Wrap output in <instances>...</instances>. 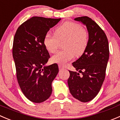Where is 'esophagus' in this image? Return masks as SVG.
<instances>
[{
  "label": "esophagus",
  "mask_w": 120,
  "mask_h": 120,
  "mask_svg": "<svg viewBox=\"0 0 120 120\" xmlns=\"http://www.w3.org/2000/svg\"><path fill=\"white\" fill-rule=\"evenodd\" d=\"M59 69H60V70H62V69H63V68H64V67H63V66H61V65L59 64Z\"/></svg>",
  "instance_id": "esophagus-1"
}]
</instances>
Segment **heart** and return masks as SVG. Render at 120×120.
<instances>
[{"mask_svg": "<svg viewBox=\"0 0 120 120\" xmlns=\"http://www.w3.org/2000/svg\"><path fill=\"white\" fill-rule=\"evenodd\" d=\"M54 35L47 33L43 39V44L50 53L57 50L59 41L64 40L63 47L52 57L53 62L64 65L76 56L82 55L87 49L89 42V34L87 30L81 26L73 22H66L56 28Z\"/></svg>", "mask_w": 120, "mask_h": 120, "instance_id": "b5f03b06", "label": "heart"}]
</instances>
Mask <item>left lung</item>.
Wrapping results in <instances>:
<instances>
[{"label":"left lung","instance_id":"obj_1","mask_svg":"<svg viewBox=\"0 0 120 120\" xmlns=\"http://www.w3.org/2000/svg\"><path fill=\"white\" fill-rule=\"evenodd\" d=\"M74 20L86 26L89 42L82 56L72 63L79 72L69 71L67 82L72 96L86 103L97 96L105 79L109 59V42L104 31L91 18L82 16Z\"/></svg>","mask_w":120,"mask_h":120}]
</instances>
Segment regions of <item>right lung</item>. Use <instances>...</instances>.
Returning a JSON list of instances; mask_svg holds the SVG:
<instances>
[{
	"instance_id": "obj_1",
	"label": "right lung",
	"mask_w": 120,
	"mask_h": 120,
	"mask_svg": "<svg viewBox=\"0 0 120 120\" xmlns=\"http://www.w3.org/2000/svg\"><path fill=\"white\" fill-rule=\"evenodd\" d=\"M60 20L33 17L19 27L14 37L13 57L17 81L26 97L33 103H42L52 94V81L59 67L56 63L46 66L50 55L43 39Z\"/></svg>"
}]
</instances>
